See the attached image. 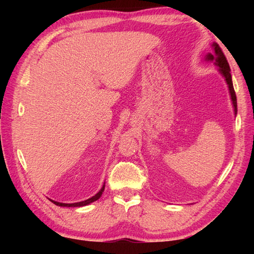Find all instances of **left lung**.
<instances>
[{
    "mask_svg": "<svg viewBox=\"0 0 254 254\" xmlns=\"http://www.w3.org/2000/svg\"><path fill=\"white\" fill-rule=\"evenodd\" d=\"M214 54H208L207 57H206V60H215V64L220 67V71L221 74L224 76V78L226 80L227 85H229V89H230V94H231V98H232V102H233V106H234V111L236 113V95H235V91H234V87H233V83H232V77H231V70H230V66H229V63H227L226 57L223 54V51L221 49V47L214 44Z\"/></svg>",
    "mask_w": 254,
    "mask_h": 254,
    "instance_id": "8db88e82",
    "label": "left lung"
}]
</instances>
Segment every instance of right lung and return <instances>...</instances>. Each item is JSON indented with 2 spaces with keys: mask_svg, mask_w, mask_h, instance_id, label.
I'll use <instances>...</instances> for the list:
<instances>
[{
  "mask_svg": "<svg viewBox=\"0 0 254 254\" xmlns=\"http://www.w3.org/2000/svg\"><path fill=\"white\" fill-rule=\"evenodd\" d=\"M104 188H105V185L102 187L101 190L98 191L95 196L92 197V198H88V199H86V200H84V201H79V203L65 204V203H58V201H55V200H51V201H53V203L56 204V205H58V206H65V207H80V206L88 205V204H91V203H93V201H95V200H97L98 198H100V197H101L102 194H103V191H104Z\"/></svg>",
  "mask_w": 254,
  "mask_h": 254,
  "instance_id": "obj_1",
  "label": "right lung"
}]
</instances>
